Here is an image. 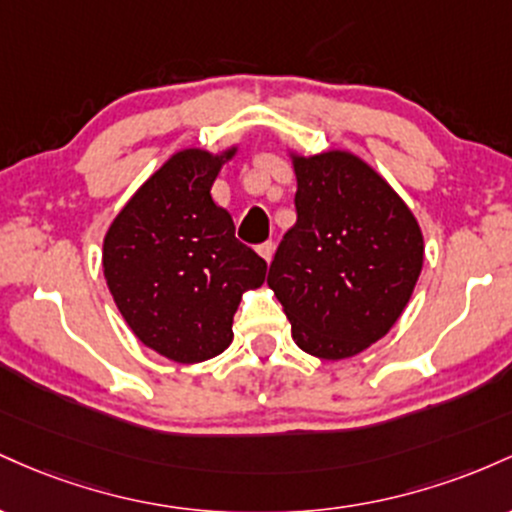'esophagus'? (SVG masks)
<instances>
[{"label": "esophagus", "mask_w": 512, "mask_h": 512, "mask_svg": "<svg viewBox=\"0 0 512 512\" xmlns=\"http://www.w3.org/2000/svg\"><path fill=\"white\" fill-rule=\"evenodd\" d=\"M273 249H275L273 241H263V244H258V246H256L258 256H261L263 261H266V263H271V258H273Z\"/></svg>", "instance_id": "1"}]
</instances>
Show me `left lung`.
<instances>
[{"mask_svg":"<svg viewBox=\"0 0 512 512\" xmlns=\"http://www.w3.org/2000/svg\"><path fill=\"white\" fill-rule=\"evenodd\" d=\"M287 154L297 222L275 251L268 287L304 353L353 358L404 314L423 268V232L401 195L358 154Z\"/></svg>","mask_w":512,"mask_h":512,"instance_id":"obj_1","label":"left lung"}]
</instances>
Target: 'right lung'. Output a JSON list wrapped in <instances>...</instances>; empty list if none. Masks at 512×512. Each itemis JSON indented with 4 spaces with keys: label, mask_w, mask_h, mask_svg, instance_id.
<instances>
[{
    "label": "right lung",
    "mask_w": 512,
    "mask_h": 512,
    "mask_svg": "<svg viewBox=\"0 0 512 512\" xmlns=\"http://www.w3.org/2000/svg\"><path fill=\"white\" fill-rule=\"evenodd\" d=\"M239 145L183 147L120 208L103 237V278L130 331L181 365L232 343L241 295L266 280V261L234 237L212 183Z\"/></svg>",
    "instance_id": "1"
}]
</instances>
